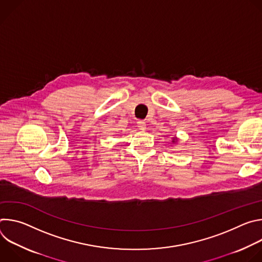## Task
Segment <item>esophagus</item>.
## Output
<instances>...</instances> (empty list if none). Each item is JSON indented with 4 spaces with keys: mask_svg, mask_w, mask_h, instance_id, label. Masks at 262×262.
<instances>
[{
    "mask_svg": "<svg viewBox=\"0 0 262 262\" xmlns=\"http://www.w3.org/2000/svg\"><path fill=\"white\" fill-rule=\"evenodd\" d=\"M138 127L142 130H145L146 129V123L144 121L140 120V121H138Z\"/></svg>",
    "mask_w": 262,
    "mask_h": 262,
    "instance_id": "esophagus-1",
    "label": "esophagus"
}]
</instances>
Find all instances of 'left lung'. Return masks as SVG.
I'll list each match as a JSON object with an SVG mask.
<instances>
[{
    "instance_id": "left-lung-1",
    "label": "left lung",
    "mask_w": 262,
    "mask_h": 262,
    "mask_svg": "<svg viewBox=\"0 0 262 262\" xmlns=\"http://www.w3.org/2000/svg\"><path fill=\"white\" fill-rule=\"evenodd\" d=\"M171 142H172V144H176V143L178 142V139H177V137H173V138H172V141H171Z\"/></svg>"
}]
</instances>
